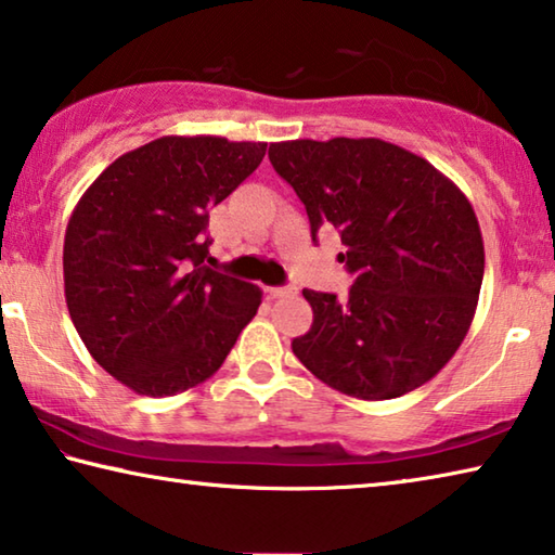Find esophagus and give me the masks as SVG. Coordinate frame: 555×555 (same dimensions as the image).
<instances>
[{
  "instance_id": "obj_1",
  "label": "esophagus",
  "mask_w": 555,
  "mask_h": 555,
  "mask_svg": "<svg viewBox=\"0 0 555 555\" xmlns=\"http://www.w3.org/2000/svg\"><path fill=\"white\" fill-rule=\"evenodd\" d=\"M267 294H269L271 298H281V296H294V294H296V288H294V286H271V288H267Z\"/></svg>"
}]
</instances>
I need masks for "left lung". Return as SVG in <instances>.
I'll list each match as a JSON object with an SVG mask.
<instances>
[{
	"mask_svg": "<svg viewBox=\"0 0 555 555\" xmlns=\"http://www.w3.org/2000/svg\"><path fill=\"white\" fill-rule=\"evenodd\" d=\"M271 166L306 205L311 232H340L350 294L306 288L311 331L294 354L318 379L364 401L397 399L446 367L475 318L485 274L480 222L426 158L382 139H296Z\"/></svg>",
	"mask_w": 555,
	"mask_h": 555,
	"instance_id": "left-lung-1",
	"label": "left lung"
}]
</instances>
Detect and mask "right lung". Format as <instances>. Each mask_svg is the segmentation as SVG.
<instances>
[{"instance_id": "obj_1", "label": "right lung", "mask_w": 555, "mask_h": 555, "mask_svg": "<svg viewBox=\"0 0 555 555\" xmlns=\"http://www.w3.org/2000/svg\"><path fill=\"white\" fill-rule=\"evenodd\" d=\"M267 154L264 142L162 137L121 154L65 228L70 321L102 370L142 397H176L222 367L261 288L208 267V210Z\"/></svg>"}]
</instances>
